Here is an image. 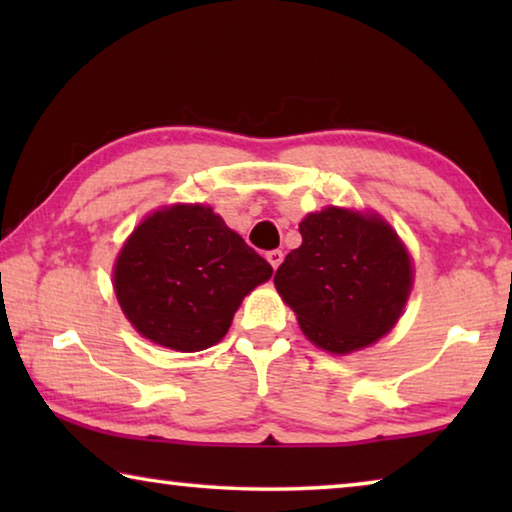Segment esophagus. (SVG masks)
Masks as SVG:
<instances>
[{
  "mask_svg": "<svg viewBox=\"0 0 512 512\" xmlns=\"http://www.w3.org/2000/svg\"><path fill=\"white\" fill-rule=\"evenodd\" d=\"M266 259H268V262H271V266H273V268H277V266L282 264L284 253H282V250H268V253H266Z\"/></svg>",
  "mask_w": 512,
  "mask_h": 512,
  "instance_id": "obj_1",
  "label": "esophagus"
}]
</instances>
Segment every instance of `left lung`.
<instances>
[{
	"label": "left lung",
	"instance_id": "1",
	"mask_svg": "<svg viewBox=\"0 0 512 512\" xmlns=\"http://www.w3.org/2000/svg\"><path fill=\"white\" fill-rule=\"evenodd\" d=\"M302 244L275 273V287L318 348L348 354L375 343L400 318L411 259L391 225L325 207L300 223Z\"/></svg>",
	"mask_w": 512,
	"mask_h": 512
}]
</instances>
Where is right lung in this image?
<instances>
[{
    "label": "right lung",
    "instance_id": "obj_1",
    "mask_svg": "<svg viewBox=\"0 0 512 512\" xmlns=\"http://www.w3.org/2000/svg\"><path fill=\"white\" fill-rule=\"evenodd\" d=\"M271 275L210 207L173 205L137 225L121 248L115 293L146 339L198 352L223 339L241 300Z\"/></svg>",
    "mask_w": 512,
    "mask_h": 512
}]
</instances>
